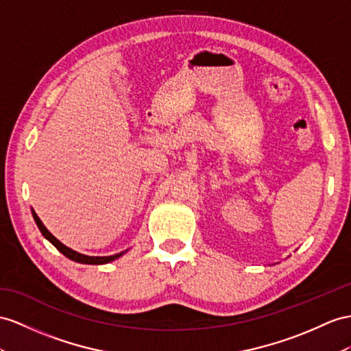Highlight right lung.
<instances>
[{
    "label": "right lung",
    "mask_w": 351,
    "mask_h": 351,
    "mask_svg": "<svg viewBox=\"0 0 351 351\" xmlns=\"http://www.w3.org/2000/svg\"><path fill=\"white\" fill-rule=\"evenodd\" d=\"M32 217H34V219H35V223H37V227L40 228V231H41V234L46 237L50 243L55 246L60 254H64L66 258H69V259H73V261H75V263H80V264H88V265H101V264H108V263H111V261H115L117 258H120V256H123L125 252H128V250H124V252H120V254H115V255H111V256H88V255H83V254H80V252H75V250H73L71 247H68V246H65L64 243H60V241L51 234V232L44 227V223L41 222V219L37 217V213L34 212V209H32Z\"/></svg>",
    "instance_id": "obj_1"
}]
</instances>
